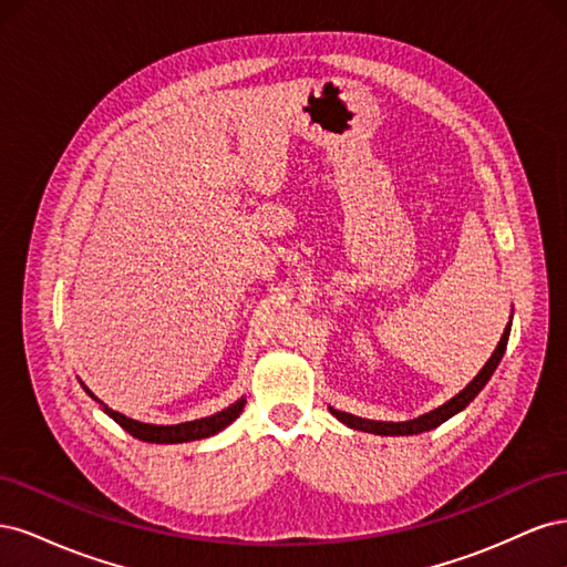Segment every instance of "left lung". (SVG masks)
<instances>
[{"label":"left lung","instance_id":"1","mask_svg":"<svg viewBox=\"0 0 567 567\" xmlns=\"http://www.w3.org/2000/svg\"><path fill=\"white\" fill-rule=\"evenodd\" d=\"M508 333H511V321L504 329V336L499 340V346H496V350L492 352V357L487 359V364L480 369V373L475 375V379L463 388L458 394H454V398L450 402H444L442 406L427 411V414L419 416V419H411V421H402V423H392V421H369V419H359V416H352V414H346V411H336L331 406V414L340 421L346 423L350 427H354V431H364V433H373V435H419V433H425V431H433V427L442 425L447 419H452L454 414H458V411L466 409L473 400L475 394L483 390L487 385V381L492 379L494 369L499 367L502 357L506 352V342H508Z\"/></svg>","mask_w":567,"mask_h":567}]
</instances>
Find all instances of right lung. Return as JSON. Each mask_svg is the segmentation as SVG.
<instances>
[{
	"instance_id": "add662e5",
	"label": "right lung",
	"mask_w": 567,
	"mask_h": 567,
	"mask_svg": "<svg viewBox=\"0 0 567 567\" xmlns=\"http://www.w3.org/2000/svg\"><path fill=\"white\" fill-rule=\"evenodd\" d=\"M84 390L90 392V398L96 400L101 406H104L106 414L117 423L123 425L125 431L142 440V442H156V444H179V442H192V440H203V437H210L219 431H225V427L238 419V414H241L244 406H246V400H236L231 406L217 411V414L213 416H205V419H198V421H186V423H177V425H153V423H142V421H134V419H127L123 414H117V411L109 409L104 402H101L99 398H94L92 390L80 383Z\"/></svg>"
}]
</instances>
